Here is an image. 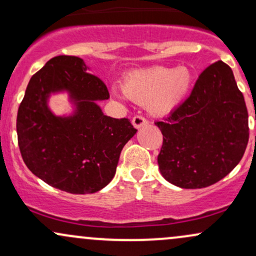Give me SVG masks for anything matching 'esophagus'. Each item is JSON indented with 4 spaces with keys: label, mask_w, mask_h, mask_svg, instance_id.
Returning a JSON list of instances; mask_svg holds the SVG:
<instances>
[{
    "label": "esophagus",
    "mask_w": 256,
    "mask_h": 256,
    "mask_svg": "<svg viewBox=\"0 0 256 256\" xmlns=\"http://www.w3.org/2000/svg\"><path fill=\"white\" fill-rule=\"evenodd\" d=\"M146 124H148V120H146V118H143V116H136L132 118V125H134L136 128H140L142 126H144Z\"/></svg>",
    "instance_id": "1"
}]
</instances>
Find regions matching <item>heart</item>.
Returning <instances> with one entry per match:
<instances>
[{
  "instance_id": "obj_1",
  "label": "heart",
  "mask_w": 256,
  "mask_h": 256,
  "mask_svg": "<svg viewBox=\"0 0 256 256\" xmlns=\"http://www.w3.org/2000/svg\"><path fill=\"white\" fill-rule=\"evenodd\" d=\"M194 73L189 67H152L128 73L122 82L126 98L155 116H166L178 110L189 96Z\"/></svg>"
}]
</instances>
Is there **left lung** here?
Listing matches in <instances>:
<instances>
[{
	"label": "left lung",
	"instance_id": "8db88e82",
	"mask_svg": "<svg viewBox=\"0 0 256 256\" xmlns=\"http://www.w3.org/2000/svg\"><path fill=\"white\" fill-rule=\"evenodd\" d=\"M155 125L164 136L158 164L167 182L200 189L228 176L249 140L248 110L230 66H208L184 104Z\"/></svg>",
	"mask_w": 256,
	"mask_h": 256
}]
</instances>
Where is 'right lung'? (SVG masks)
<instances>
[{
  "instance_id": "right-lung-1",
  "label": "right lung",
  "mask_w": 256,
  "mask_h": 256,
  "mask_svg": "<svg viewBox=\"0 0 256 256\" xmlns=\"http://www.w3.org/2000/svg\"><path fill=\"white\" fill-rule=\"evenodd\" d=\"M67 92L74 112L55 116L48 102ZM110 98L83 58L60 55L32 76L19 106L16 134L28 168L46 184L71 194H94L116 174L120 152L137 130L130 120L104 116L98 101Z\"/></svg>"
}]
</instances>
